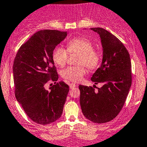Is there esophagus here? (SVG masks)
<instances>
[{
	"label": "esophagus",
	"instance_id": "1",
	"mask_svg": "<svg viewBox=\"0 0 147 147\" xmlns=\"http://www.w3.org/2000/svg\"><path fill=\"white\" fill-rule=\"evenodd\" d=\"M75 86H76L75 84H73V83H71V84H69V88H70V89H74Z\"/></svg>",
	"mask_w": 147,
	"mask_h": 147
}]
</instances>
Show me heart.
<instances>
[{"instance_id": "obj_1", "label": "heart", "mask_w": 147, "mask_h": 147, "mask_svg": "<svg viewBox=\"0 0 147 147\" xmlns=\"http://www.w3.org/2000/svg\"><path fill=\"white\" fill-rule=\"evenodd\" d=\"M66 50L57 46L52 51V59L55 65L63 67L66 64L68 53H79L78 66H69L61 72L62 78L67 81L76 83L81 81L85 75L86 68L94 69L98 67L101 62V54L94 49L92 41L84 37L72 38L66 44Z\"/></svg>"}]
</instances>
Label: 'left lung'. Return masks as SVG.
<instances>
[{"label":"left lung","instance_id":"8db88e82","mask_svg":"<svg viewBox=\"0 0 147 147\" xmlns=\"http://www.w3.org/2000/svg\"><path fill=\"white\" fill-rule=\"evenodd\" d=\"M100 35L103 47L101 65L92 75V81L102 86L80 85V106L88 120L104 123L113 120L121 111L132 84L129 54L123 43L106 29L91 28Z\"/></svg>","mask_w":147,"mask_h":147}]
</instances>
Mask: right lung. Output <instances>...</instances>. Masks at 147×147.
Segmentation results:
<instances>
[{
  "label": "right lung",
  "mask_w": 147,
  "mask_h": 147,
  "mask_svg": "<svg viewBox=\"0 0 147 147\" xmlns=\"http://www.w3.org/2000/svg\"><path fill=\"white\" fill-rule=\"evenodd\" d=\"M67 32L44 29L37 32L20 46L13 63V79L17 100L28 117L40 125L61 118L69 86L58 79L52 51L65 38ZM49 81L55 84L46 90Z\"/></svg>",
  "instance_id": "right-lung-1"
}]
</instances>
